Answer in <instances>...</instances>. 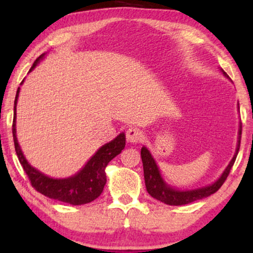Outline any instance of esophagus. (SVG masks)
<instances>
[{
	"mask_svg": "<svg viewBox=\"0 0 253 253\" xmlns=\"http://www.w3.org/2000/svg\"><path fill=\"white\" fill-rule=\"evenodd\" d=\"M143 131L137 129V127H129L126 131V140L129 143H139L143 140Z\"/></svg>",
	"mask_w": 253,
	"mask_h": 253,
	"instance_id": "34e87169",
	"label": "esophagus"
}]
</instances>
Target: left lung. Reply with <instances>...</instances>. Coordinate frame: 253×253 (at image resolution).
<instances>
[{"label": "left lung", "mask_w": 253, "mask_h": 253, "mask_svg": "<svg viewBox=\"0 0 253 253\" xmlns=\"http://www.w3.org/2000/svg\"><path fill=\"white\" fill-rule=\"evenodd\" d=\"M222 74L227 76L226 72L222 70ZM241 134H242V124L240 126V131H238V141H237V147H236V153H235L234 158L231 159L229 165L227 166V168L224 169L223 174L221 175V177L217 179L216 182H214L213 184L204 186V188L195 189V190H186V191H179L175 188H171L170 185H168L167 183L164 181V178L161 177L160 170H159L157 164H155L153 157L150 153V151L146 147H141L140 155H141V161H143V167H144V178H145V185H146V190L150 195L157 200L167 204V205L171 206H179V205H185V204H190L196 202V200L206 198L211 195H213L214 192H216L222 184L226 181L228 175H229L230 169L235 164L236 157L240 151L241 146Z\"/></svg>", "instance_id": "left-lung-1"}]
</instances>
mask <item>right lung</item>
I'll use <instances>...</instances> for the list:
<instances>
[{
  "mask_svg": "<svg viewBox=\"0 0 253 253\" xmlns=\"http://www.w3.org/2000/svg\"><path fill=\"white\" fill-rule=\"evenodd\" d=\"M44 54L40 55L34 61L30 71H32L39 63ZM24 82V81H23ZM23 82L20 84H23ZM19 94V87L17 89L15 99V114L12 122V136L15 143V150L24 171L30 178L31 184L38 192L42 193L48 198L60 200L70 205H83L91 203L101 195L107 182L105 169L110 160L119 155L126 146V134L120 133L115 139L109 141L99 148L96 153L89 159L83 169L77 174L68 178H51L32 167L24 157L16 136V106Z\"/></svg>",
  "mask_w": 253,
  "mask_h": 253,
  "instance_id": "obj_1",
  "label": "right lung"
}]
</instances>
